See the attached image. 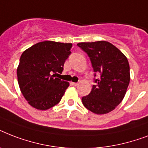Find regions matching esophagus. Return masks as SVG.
Wrapping results in <instances>:
<instances>
[{
	"label": "esophagus",
	"instance_id": "34e87169",
	"mask_svg": "<svg viewBox=\"0 0 148 148\" xmlns=\"http://www.w3.org/2000/svg\"><path fill=\"white\" fill-rule=\"evenodd\" d=\"M71 85H73V86H77V84H78L75 83V82H71Z\"/></svg>",
	"mask_w": 148,
	"mask_h": 148
}]
</instances>
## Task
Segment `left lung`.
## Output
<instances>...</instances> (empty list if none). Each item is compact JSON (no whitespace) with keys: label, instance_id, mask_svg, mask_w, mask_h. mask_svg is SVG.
Here are the masks:
<instances>
[{"label":"left lung","instance_id":"left-lung-1","mask_svg":"<svg viewBox=\"0 0 148 148\" xmlns=\"http://www.w3.org/2000/svg\"><path fill=\"white\" fill-rule=\"evenodd\" d=\"M90 58L95 77L92 90L82 97L87 109L97 114L110 112L122 101L130 82L128 60L119 49L108 41L79 43Z\"/></svg>","mask_w":148,"mask_h":148}]
</instances>
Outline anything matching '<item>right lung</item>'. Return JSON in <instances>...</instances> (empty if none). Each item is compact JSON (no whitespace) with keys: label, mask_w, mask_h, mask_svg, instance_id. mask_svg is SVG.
Segmentation results:
<instances>
[{"label":"right lung","mask_w":148,"mask_h":148,"mask_svg":"<svg viewBox=\"0 0 148 148\" xmlns=\"http://www.w3.org/2000/svg\"><path fill=\"white\" fill-rule=\"evenodd\" d=\"M71 47L72 44L46 40L23 52L17 70V81L30 105L45 110L60 102L69 83L55 77L54 74L62 72Z\"/></svg>","instance_id":"right-lung-1"}]
</instances>
